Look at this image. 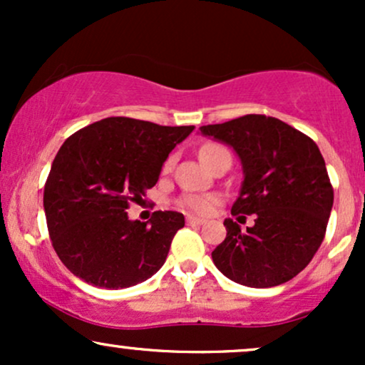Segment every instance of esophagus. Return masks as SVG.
<instances>
[{
  "label": "esophagus",
  "mask_w": 365,
  "mask_h": 365,
  "mask_svg": "<svg viewBox=\"0 0 365 365\" xmlns=\"http://www.w3.org/2000/svg\"><path fill=\"white\" fill-rule=\"evenodd\" d=\"M206 221L200 220V217H195V216H187V225H204Z\"/></svg>",
  "instance_id": "34e87169"
}]
</instances>
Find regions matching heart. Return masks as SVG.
Masks as SVG:
<instances>
[{"label": "heart", "mask_w": 365, "mask_h": 365, "mask_svg": "<svg viewBox=\"0 0 365 365\" xmlns=\"http://www.w3.org/2000/svg\"><path fill=\"white\" fill-rule=\"evenodd\" d=\"M225 149L217 144H207L200 149V159H206L211 156L212 153L216 150ZM180 207L187 209V211L195 212V215H209V212L215 209V206L217 204V197L211 195V194H185L180 197L178 200Z\"/></svg>", "instance_id": "b5f03b06"}]
</instances>
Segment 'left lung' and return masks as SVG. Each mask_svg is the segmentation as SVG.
Segmentation results:
<instances>
[{"instance_id":"1","label":"left lung","mask_w":365,"mask_h":365,"mask_svg":"<svg viewBox=\"0 0 365 365\" xmlns=\"http://www.w3.org/2000/svg\"><path fill=\"white\" fill-rule=\"evenodd\" d=\"M200 133L235 150L244 182L232 212L255 215L247 232L226 217V238L212 250L215 266L250 288L290 282L319 249L333 207V187L319 148L266 115L206 125Z\"/></svg>"}]
</instances>
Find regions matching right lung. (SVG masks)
Here are the masks:
<instances>
[{"label":"right lung","mask_w":365,"mask_h":365,"mask_svg":"<svg viewBox=\"0 0 365 365\" xmlns=\"http://www.w3.org/2000/svg\"><path fill=\"white\" fill-rule=\"evenodd\" d=\"M194 128L111 116L63 142L44 187V212L54 250L77 278L120 290L161 269L185 217L156 211L142 223L127 209L156 185L168 154Z\"/></svg>","instance_id":"obj_1"}]
</instances>
